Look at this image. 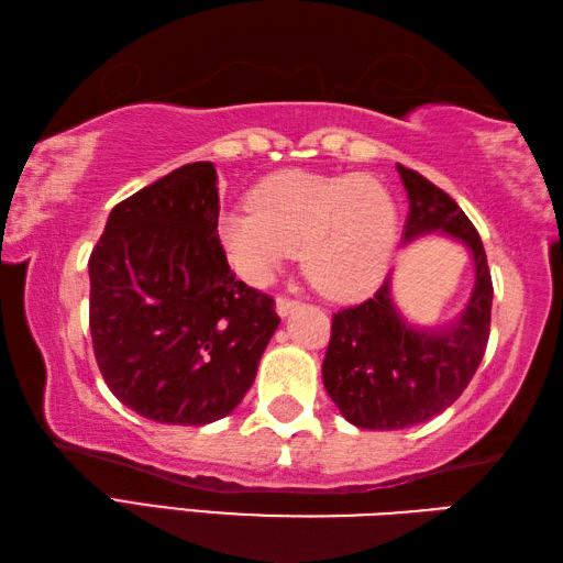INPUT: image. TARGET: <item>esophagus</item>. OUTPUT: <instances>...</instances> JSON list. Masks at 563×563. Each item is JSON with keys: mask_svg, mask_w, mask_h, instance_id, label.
I'll return each instance as SVG.
<instances>
[{"mask_svg": "<svg viewBox=\"0 0 563 563\" xmlns=\"http://www.w3.org/2000/svg\"><path fill=\"white\" fill-rule=\"evenodd\" d=\"M301 307L299 299H289V297H279L276 299V311H279V317H289Z\"/></svg>", "mask_w": 563, "mask_h": 563, "instance_id": "34e87169", "label": "esophagus"}]
</instances>
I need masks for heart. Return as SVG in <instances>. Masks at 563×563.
<instances>
[{
	"label": "heart",
	"mask_w": 563,
	"mask_h": 563,
	"mask_svg": "<svg viewBox=\"0 0 563 563\" xmlns=\"http://www.w3.org/2000/svg\"><path fill=\"white\" fill-rule=\"evenodd\" d=\"M220 242L244 279L264 284L301 250L323 297L351 299L386 274L396 246V205L368 175L282 170L254 187L252 207L220 217Z\"/></svg>",
	"instance_id": "heart-1"
}]
</instances>
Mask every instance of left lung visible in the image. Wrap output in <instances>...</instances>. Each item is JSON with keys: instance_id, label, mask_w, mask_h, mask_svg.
Wrapping results in <instances>:
<instances>
[{"instance_id": "1", "label": "left lung", "mask_w": 563, "mask_h": 563, "mask_svg": "<svg viewBox=\"0 0 563 563\" xmlns=\"http://www.w3.org/2000/svg\"><path fill=\"white\" fill-rule=\"evenodd\" d=\"M410 212L406 240L442 232L467 246L475 289L450 327L422 331L400 317L390 279L358 307L333 313L323 358V386L341 416L366 430H402L450 408L485 356L492 317V276L475 224L457 202L420 173L398 165Z\"/></svg>"}]
</instances>
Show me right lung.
I'll return each instance as SVG.
<instances>
[{
    "label": "right lung",
    "instance_id": "add662e5",
    "mask_svg": "<svg viewBox=\"0 0 563 563\" xmlns=\"http://www.w3.org/2000/svg\"><path fill=\"white\" fill-rule=\"evenodd\" d=\"M217 217L214 165L187 163L118 202L88 260L101 376L165 426L230 416L279 327L274 299L234 279Z\"/></svg>",
    "mask_w": 563,
    "mask_h": 563
}]
</instances>
